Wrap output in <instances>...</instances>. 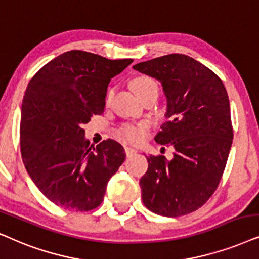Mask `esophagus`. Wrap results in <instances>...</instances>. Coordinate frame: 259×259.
<instances>
[{
	"instance_id": "1",
	"label": "esophagus",
	"mask_w": 259,
	"mask_h": 259,
	"mask_svg": "<svg viewBox=\"0 0 259 259\" xmlns=\"http://www.w3.org/2000/svg\"><path fill=\"white\" fill-rule=\"evenodd\" d=\"M125 152L127 154V157H130V156H132V154L137 152V149H134V147H131V146H126L125 147Z\"/></svg>"
}]
</instances>
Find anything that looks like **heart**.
<instances>
[{
  "mask_svg": "<svg viewBox=\"0 0 259 259\" xmlns=\"http://www.w3.org/2000/svg\"><path fill=\"white\" fill-rule=\"evenodd\" d=\"M132 88L138 97L142 96L143 94H145L149 90L157 89L158 90V87H157V83L151 78V77L147 76H139L136 77L132 80ZM109 93V96H110ZM147 126L145 123H139V125H125L120 128V137L123 138V139L130 140V142H139L142 140L146 134Z\"/></svg>",
  "mask_w": 259,
  "mask_h": 259,
  "instance_id": "b5f03b06",
  "label": "heart"
}]
</instances>
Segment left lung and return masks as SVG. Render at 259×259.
<instances>
[{
  "label": "left lung",
  "mask_w": 259,
  "mask_h": 259,
  "mask_svg": "<svg viewBox=\"0 0 259 259\" xmlns=\"http://www.w3.org/2000/svg\"><path fill=\"white\" fill-rule=\"evenodd\" d=\"M156 78L166 97V122L154 137L174 146V158L147 157L142 199L153 213L181 217L213 195L233 140L230 100L215 73L186 55H167L133 66Z\"/></svg>",
  "instance_id": "1"
}]
</instances>
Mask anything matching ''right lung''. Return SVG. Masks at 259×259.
I'll return each mask as SVG.
<instances>
[{
    "label": "right lung",
    "mask_w": 259,
    "mask_h": 259,
    "mask_svg": "<svg viewBox=\"0 0 259 259\" xmlns=\"http://www.w3.org/2000/svg\"><path fill=\"white\" fill-rule=\"evenodd\" d=\"M132 62L73 50L44 65L28 83L20 123L22 160L57 206L77 211L100 206L125 160L121 144L108 139L90 146L82 126L103 113L110 79Z\"/></svg>",
    "instance_id": "1"
}]
</instances>
